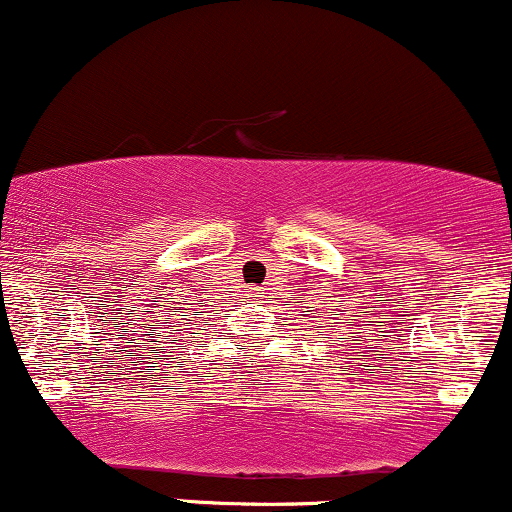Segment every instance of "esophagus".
Returning <instances> with one entry per match:
<instances>
[{"mask_svg": "<svg viewBox=\"0 0 512 512\" xmlns=\"http://www.w3.org/2000/svg\"><path fill=\"white\" fill-rule=\"evenodd\" d=\"M248 296H250V298H252V296H255V293H248Z\"/></svg>", "mask_w": 512, "mask_h": 512, "instance_id": "1", "label": "esophagus"}]
</instances>
